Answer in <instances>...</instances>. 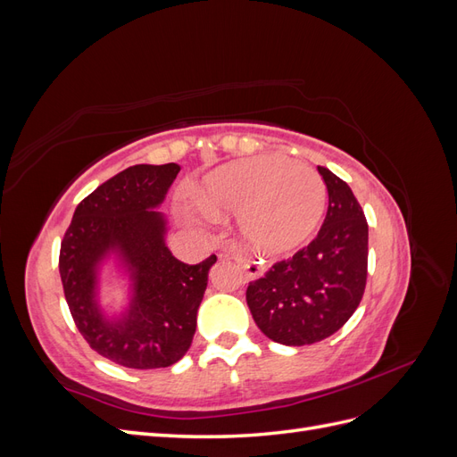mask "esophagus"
Listing matches in <instances>:
<instances>
[{
	"instance_id": "esophagus-1",
	"label": "esophagus",
	"mask_w": 457,
	"mask_h": 457,
	"mask_svg": "<svg viewBox=\"0 0 457 457\" xmlns=\"http://www.w3.org/2000/svg\"><path fill=\"white\" fill-rule=\"evenodd\" d=\"M232 259L238 262V265L245 270V276L250 280H257V278H261L262 274H265V269L261 267V262L259 261H253V259H250V257H245V255H242L240 252H232Z\"/></svg>"
}]
</instances>
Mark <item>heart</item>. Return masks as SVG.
<instances>
[{"mask_svg":"<svg viewBox=\"0 0 457 457\" xmlns=\"http://www.w3.org/2000/svg\"><path fill=\"white\" fill-rule=\"evenodd\" d=\"M200 205L207 213H238L244 242L262 253L294 252L326 210V185L311 165L284 156L227 163L205 177Z\"/></svg>","mask_w":457,"mask_h":457,"instance_id":"heart-1","label":"heart"}]
</instances>
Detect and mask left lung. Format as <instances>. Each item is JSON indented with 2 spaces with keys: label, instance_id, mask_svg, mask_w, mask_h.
Returning a JSON list of instances; mask_svg holds the SVG:
<instances>
[{
  "label": "left lung",
  "instance_id": "1",
  "mask_svg": "<svg viewBox=\"0 0 457 457\" xmlns=\"http://www.w3.org/2000/svg\"><path fill=\"white\" fill-rule=\"evenodd\" d=\"M328 213L318 237L250 282L247 307L269 339L303 347L322 341L361 305L368 276V223L351 187L318 165Z\"/></svg>",
  "mask_w": 457,
  "mask_h": 457
}]
</instances>
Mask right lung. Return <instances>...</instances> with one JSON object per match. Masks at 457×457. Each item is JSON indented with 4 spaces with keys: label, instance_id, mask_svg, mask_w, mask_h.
<instances>
[{
    "label": "right lung",
    "instance_id": "add662e5",
    "mask_svg": "<svg viewBox=\"0 0 457 457\" xmlns=\"http://www.w3.org/2000/svg\"><path fill=\"white\" fill-rule=\"evenodd\" d=\"M181 165L139 163L96 187L76 207L59 257L68 309L93 351L135 370L181 361L215 265L212 255L187 265L170 252L168 217L158 212ZM112 264L129 301L108 315L100 303L102 272Z\"/></svg>",
    "mask_w": 457,
    "mask_h": 457
}]
</instances>
